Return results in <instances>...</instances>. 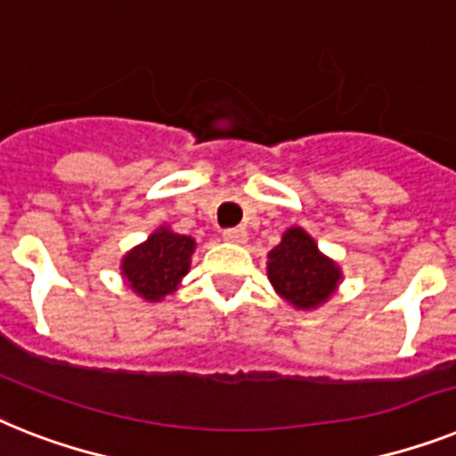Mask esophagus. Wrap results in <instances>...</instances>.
Listing matches in <instances>:
<instances>
[{"mask_svg": "<svg viewBox=\"0 0 456 456\" xmlns=\"http://www.w3.org/2000/svg\"><path fill=\"white\" fill-rule=\"evenodd\" d=\"M224 240L232 244H244L247 242V231L244 228H228V231H224Z\"/></svg>", "mask_w": 456, "mask_h": 456, "instance_id": "esophagus-1", "label": "esophagus"}]
</instances>
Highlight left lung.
Here are the masks:
<instances>
[{
  "instance_id": "left-lung-1",
  "label": "left lung",
  "mask_w": 456,
  "mask_h": 456,
  "mask_svg": "<svg viewBox=\"0 0 456 456\" xmlns=\"http://www.w3.org/2000/svg\"><path fill=\"white\" fill-rule=\"evenodd\" d=\"M268 280L280 298L296 310H317L338 291L342 270L300 225L289 228L268 254Z\"/></svg>"
}]
</instances>
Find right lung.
<instances>
[{"instance_id":"obj_1","label":"right lung","mask_w":456,"mask_h":456,"mask_svg":"<svg viewBox=\"0 0 456 456\" xmlns=\"http://www.w3.org/2000/svg\"><path fill=\"white\" fill-rule=\"evenodd\" d=\"M195 240L160 225L144 242L133 247L120 261V274L127 287L146 303H160L167 293L182 287L191 270Z\"/></svg>"}]
</instances>
